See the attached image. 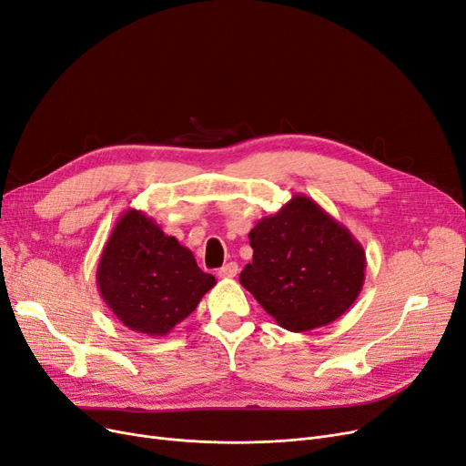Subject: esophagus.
<instances>
[{"label":"esophagus","instance_id":"esophagus-1","mask_svg":"<svg viewBox=\"0 0 466 466\" xmlns=\"http://www.w3.org/2000/svg\"><path fill=\"white\" fill-rule=\"evenodd\" d=\"M237 273H238V266H237L235 262L226 264L223 268H219V271H218V275H219L221 279H233Z\"/></svg>","mask_w":466,"mask_h":466}]
</instances>
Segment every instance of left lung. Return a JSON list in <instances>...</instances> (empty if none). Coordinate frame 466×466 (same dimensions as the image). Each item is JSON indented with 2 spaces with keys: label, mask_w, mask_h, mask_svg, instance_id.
<instances>
[{
  "label": "left lung",
  "mask_w": 466,
  "mask_h": 466,
  "mask_svg": "<svg viewBox=\"0 0 466 466\" xmlns=\"http://www.w3.org/2000/svg\"><path fill=\"white\" fill-rule=\"evenodd\" d=\"M252 264L238 281L292 332L337 321L358 300L367 258L348 228L306 195L262 218L248 233Z\"/></svg>",
  "instance_id": "1"
}]
</instances>
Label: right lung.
<instances>
[{"mask_svg":"<svg viewBox=\"0 0 466 466\" xmlns=\"http://www.w3.org/2000/svg\"><path fill=\"white\" fill-rule=\"evenodd\" d=\"M216 285L193 252L141 210H126L97 264L99 294L129 330L166 337Z\"/></svg>","mask_w":466,"mask_h":466,"instance_id":"1","label":"right lung"}]
</instances>
